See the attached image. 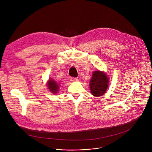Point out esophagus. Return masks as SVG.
Wrapping results in <instances>:
<instances>
[{"instance_id":"obj_1","label":"esophagus","mask_w":152,"mask_h":152,"mask_svg":"<svg viewBox=\"0 0 152 152\" xmlns=\"http://www.w3.org/2000/svg\"><path fill=\"white\" fill-rule=\"evenodd\" d=\"M70 80L72 82H77L78 80V79L76 78V77H71Z\"/></svg>"}]
</instances>
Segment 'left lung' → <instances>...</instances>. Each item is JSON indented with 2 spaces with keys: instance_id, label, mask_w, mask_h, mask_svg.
<instances>
[{
  "instance_id": "8db88e82",
  "label": "left lung",
  "mask_w": 152,
  "mask_h": 152,
  "mask_svg": "<svg viewBox=\"0 0 152 152\" xmlns=\"http://www.w3.org/2000/svg\"><path fill=\"white\" fill-rule=\"evenodd\" d=\"M109 81L105 73L99 70L94 72L90 82L91 94L96 97L103 96L106 93Z\"/></svg>"
}]
</instances>
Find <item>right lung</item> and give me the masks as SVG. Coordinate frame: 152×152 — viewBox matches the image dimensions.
<instances>
[{
  "mask_svg": "<svg viewBox=\"0 0 152 152\" xmlns=\"http://www.w3.org/2000/svg\"><path fill=\"white\" fill-rule=\"evenodd\" d=\"M47 87L53 94H56L59 89V85L53 79H49L47 83Z\"/></svg>",
  "mask_w": 152,
  "mask_h": 152,
  "instance_id": "obj_1",
  "label": "right lung"
}]
</instances>
